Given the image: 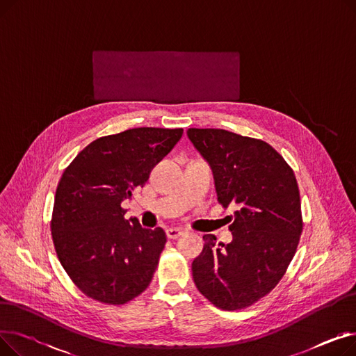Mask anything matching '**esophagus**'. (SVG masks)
<instances>
[{"label":"esophagus","mask_w":356,"mask_h":356,"mask_svg":"<svg viewBox=\"0 0 356 356\" xmlns=\"http://www.w3.org/2000/svg\"><path fill=\"white\" fill-rule=\"evenodd\" d=\"M181 234H183V229H181V228L172 227V228H167V229H165V235H167V238H170V239H176V238H179Z\"/></svg>","instance_id":"obj_1"}]
</instances>
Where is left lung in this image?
<instances>
[{"label": "left lung", "instance_id": "8db88e82", "mask_svg": "<svg viewBox=\"0 0 356 356\" xmlns=\"http://www.w3.org/2000/svg\"><path fill=\"white\" fill-rule=\"evenodd\" d=\"M188 137L212 168L218 202L238 208L229 244L203 235L193 282L222 310L248 307L277 286L297 250L303 222L296 176L266 141L216 128H189Z\"/></svg>", "mask_w": 356, "mask_h": 356}]
</instances>
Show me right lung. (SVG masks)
Segmentation results:
<instances>
[{
	"mask_svg": "<svg viewBox=\"0 0 356 356\" xmlns=\"http://www.w3.org/2000/svg\"><path fill=\"white\" fill-rule=\"evenodd\" d=\"M181 134V128L141 127L101 137L63 172L50 223L53 244L72 282L93 300L124 305L152 283L165 234L125 219L121 203L143 188Z\"/></svg>",
	"mask_w": 356,
	"mask_h": 356,
	"instance_id": "obj_1",
	"label": "right lung"
}]
</instances>
